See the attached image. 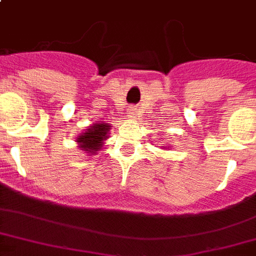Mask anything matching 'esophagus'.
I'll return each instance as SVG.
<instances>
[{
	"instance_id": "1",
	"label": "esophagus",
	"mask_w": 256,
	"mask_h": 256,
	"mask_svg": "<svg viewBox=\"0 0 256 256\" xmlns=\"http://www.w3.org/2000/svg\"><path fill=\"white\" fill-rule=\"evenodd\" d=\"M130 115H133V114H134V110H130Z\"/></svg>"
}]
</instances>
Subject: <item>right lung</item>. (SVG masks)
<instances>
[{
	"label": "right lung",
	"mask_w": 256,
	"mask_h": 256,
	"mask_svg": "<svg viewBox=\"0 0 256 256\" xmlns=\"http://www.w3.org/2000/svg\"><path fill=\"white\" fill-rule=\"evenodd\" d=\"M110 130V126L108 124H96L93 128L88 130V132H85L84 134H80L78 138V142L82 144V150L85 152H96L100 149V146L102 145V141L106 137V133Z\"/></svg>",
	"instance_id": "add662e5"
}]
</instances>
